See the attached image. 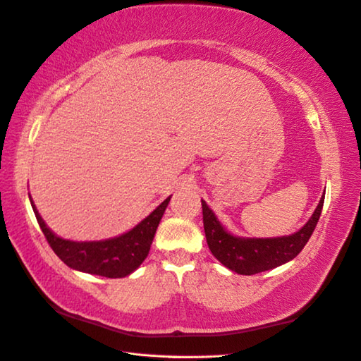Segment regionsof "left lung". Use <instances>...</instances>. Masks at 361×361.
Returning <instances> with one entry per match:
<instances>
[{"instance_id": "left-lung-1", "label": "left lung", "mask_w": 361, "mask_h": 361, "mask_svg": "<svg viewBox=\"0 0 361 361\" xmlns=\"http://www.w3.org/2000/svg\"><path fill=\"white\" fill-rule=\"evenodd\" d=\"M202 202V221L205 238L212 254L221 262L224 267L238 274L252 276L263 271L273 269L276 267L290 262L300 251L307 241L310 240L316 224L319 221L324 196L316 207L312 218L299 232L290 237L279 238H238L227 233L215 216L209 205Z\"/></svg>"}]
</instances>
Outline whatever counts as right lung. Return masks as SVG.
<instances>
[{
    "label": "right lung",
    "mask_w": 361,
    "mask_h": 361,
    "mask_svg": "<svg viewBox=\"0 0 361 361\" xmlns=\"http://www.w3.org/2000/svg\"><path fill=\"white\" fill-rule=\"evenodd\" d=\"M168 202H170V197H166L148 218H145L142 223L121 237L104 241L78 243L56 237L43 223L31 200L37 223L59 259L73 269L109 279L129 276L143 263L148 257L151 243Z\"/></svg>",
    "instance_id": "obj_1"
}]
</instances>
